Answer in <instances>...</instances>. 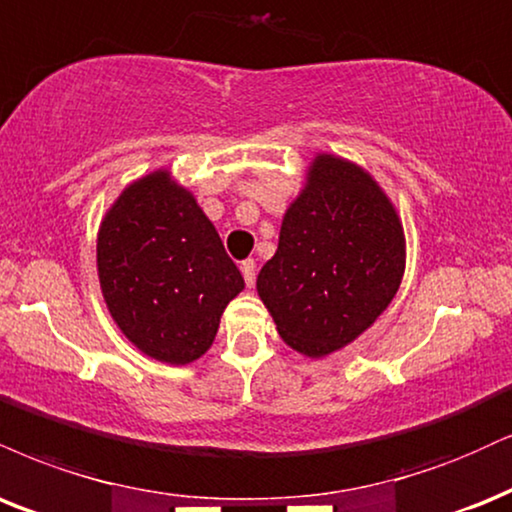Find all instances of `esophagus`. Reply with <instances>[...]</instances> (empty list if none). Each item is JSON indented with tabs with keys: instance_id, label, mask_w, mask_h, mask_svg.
I'll list each match as a JSON object with an SVG mask.
<instances>
[{
	"instance_id": "obj_1",
	"label": "esophagus",
	"mask_w": 512,
	"mask_h": 512,
	"mask_svg": "<svg viewBox=\"0 0 512 512\" xmlns=\"http://www.w3.org/2000/svg\"><path fill=\"white\" fill-rule=\"evenodd\" d=\"M240 272H243L245 286H248V288L255 286V262H252V260L240 262Z\"/></svg>"
}]
</instances>
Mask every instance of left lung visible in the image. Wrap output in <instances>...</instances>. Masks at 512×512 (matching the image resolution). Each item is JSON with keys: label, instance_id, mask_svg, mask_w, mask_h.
<instances>
[{"label": "left lung", "instance_id": "obj_1", "mask_svg": "<svg viewBox=\"0 0 512 512\" xmlns=\"http://www.w3.org/2000/svg\"><path fill=\"white\" fill-rule=\"evenodd\" d=\"M405 272L396 207L362 166L317 155L257 293L293 350L324 357L377 322Z\"/></svg>", "mask_w": 512, "mask_h": 512}]
</instances>
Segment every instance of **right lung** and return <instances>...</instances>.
Listing matches in <instances>:
<instances>
[{
    "mask_svg": "<svg viewBox=\"0 0 512 512\" xmlns=\"http://www.w3.org/2000/svg\"><path fill=\"white\" fill-rule=\"evenodd\" d=\"M109 315L140 353L169 365L202 357L245 288L214 224L166 169L123 188L97 233Z\"/></svg>",
    "mask_w": 512,
    "mask_h": 512,
    "instance_id": "right-lung-1",
    "label": "right lung"
}]
</instances>
